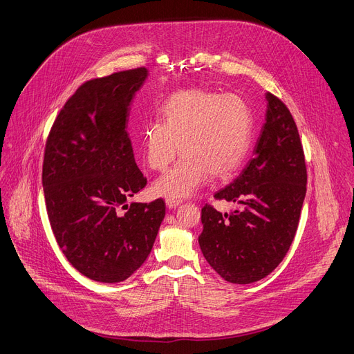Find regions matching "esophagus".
I'll return each mask as SVG.
<instances>
[{
    "instance_id": "obj_1",
    "label": "esophagus",
    "mask_w": 354,
    "mask_h": 354,
    "mask_svg": "<svg viewBox=\"0 0 354 354\" xmlns=\"http://www.w3.org/2000/svg\"><path fill=\"white\" fill-rule=\"evenodd\" d=\"M165 203H167V206H168L169 209H175V207H178V206L180 205V201H178V199H172V198H167Z\"/></svg>"
}]
</instances>
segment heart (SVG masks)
Returning a JSON list of instances; mask_svg holds the SVG:
<instances>
[{"mask_svg":"<svg viewBox=\"0 0 354 354\" xmlns=\"http://www.w3.org/2000/svg\"><path fill=\"white\" fill-rule=\"evenodd\" d=\"M254 138V114L239 94L192 87L172 93L159 106L158 120L142 130V153L153 171H165L178 149L175 168L153 183V192L186 198L209 178L226 179L244 162Z\"/></svg>","mask_w":354,"mask_h":354,"instance_id":"1","label":"heart"}]
</instances>
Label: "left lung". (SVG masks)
Returning a JSON list of instances; mask_svg holds the SVG:
<instances>
[{"label":"left lung","mask_w":354,"mask_h":354,"mask_svg":"<svg viewBox=\"0 0 354 354\" xmlns=\"http://www.w3.org/2000/svg\"><path fill=\"white\" fill-rule=\"evenodd\" d=\"M267 114L254 156L241 174L214 194L239 205L230 213L202 209L199 245L210 267L232 283L271 274L291 247L306 194V165L288 107L267 93Z\"/></svg>","instance_id":"1"}]
</instances>
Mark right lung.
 I'll list each match as a JSON object with an SVG mask.
<instances>
[{
	"mask_svg": "<svg viewBox=\"0 0 354 354\" xmlns=\"http://www.w3.org/2000/svg\"><path fill=\"white\" fill-rule=\"evenodd\" d=\"M147 76L137 68L83 83L45 145L42 185L56 243L80 274L97 282L131 277L165 217L162 199L125 203L147 185L127 133L131 102Z\"/></svg>",
	"mask_w": 354,
	"mask_h": 354,
	"instance_id": "add662e5",
	"label": "right lung"
}]
</instances>
